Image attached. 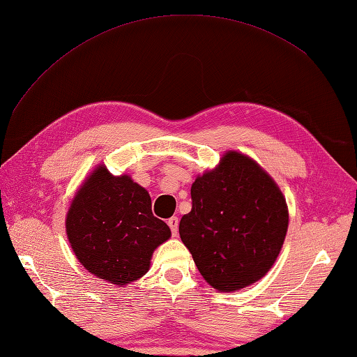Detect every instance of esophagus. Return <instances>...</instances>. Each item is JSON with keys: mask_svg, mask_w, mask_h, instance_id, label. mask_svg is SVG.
<instances>
[{"mask_svg": "<svg viewBox=\"0 0 357 357\" xmlns=\"http://www.w3.org/2000/svg\"><path fill=\"white\" fill-rule=\"evenodd\" d=\"M167 224H169L173 236H176V234H178V227H179V219L176 216H172Z\"/></svg>", "mask_w": 357, "mask_h": 357, "instance_id": "obj_1", "label": "esophagus"}]
</instances>
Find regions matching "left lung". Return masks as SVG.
<instances>
[{
	"label": "left lung",
	"mask_w": 357,
	"mask_h": 357,
	"mask_svg": "<svg viewBox=\"0 0 357 357\" xmlns=\"http://www.w3.org/2000/svg\"><path fill=\"white\" fill-rule=\"evenodd\" d=\"M288 229L282 192L262 167L229 150L192 184V211L179 236L202 278L218 291H236L267 275Z\"/></svg>",
	"instance_id": "1"
}]
</instances>
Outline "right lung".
Listing matches in <instances>:
<instances>
[{"label": "right lung", "mask_w": 357, "mask_h": 357, "mask_svg": "<svg viewBox=\"0 0 357 357\" xmlns=\"http://www.w3.org/2000/svg\"><path fill=\"white\" fill-rule=\"evenodd\" d=\"M66 233L82 267L109 284L127 285L150 268L155 248L172 236L151 213L146 188L128 174L113 176L98 165L67 211Z\"/></svg>", "instance_id": "obj_1"}]
</instances>
